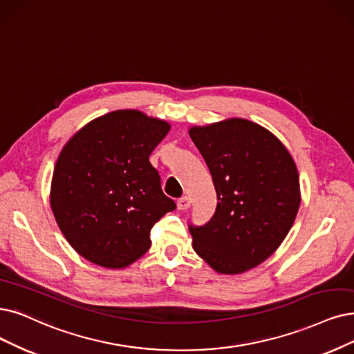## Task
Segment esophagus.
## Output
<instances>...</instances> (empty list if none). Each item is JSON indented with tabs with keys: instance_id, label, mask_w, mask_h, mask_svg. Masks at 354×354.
Listing matches in <instances>:
<instances>
[{
	"instance_id": "esophagus-1",
	"label": "esophagus",
	"mask_w": 354,
	"mask_h": 354,
	"mask_svg": "<svg viewBox=\"0 0 354 354\" xmlns=\"http://www.w3.org/2000/svg\"><path fill=\"white\" fill-rule=\"evenodd\" d=\"M177 207L180 210H187L190 207V199H189V197L187 196L180 197V199L177 201Z\"/></svg>"
}]
</instances>
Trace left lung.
Listing matches in <instances>:
<instances>
[{
  "label": "left lung",
  "instance_id": "8db88e82",
  "mask_svg": "<svg viewBox=\"0 0 354 354\" xmlns=\"http://www.w3.org/2000/svg\"><path fill=\"white\" fill-rule=\"evenodd\" d=\"M189 133L218 196L209 222L189 223L193 248L218 273L247 272L290 231L301 203L298 169L273 133L245 119L194 126Z\"/></svg>",
  "mask_w": 354,
  "mask_h": 354
}]
</instances>
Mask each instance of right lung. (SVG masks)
Masks as SVG:
<instances>
[{
	"label": "right lung",
	"mask_w": 354,
	"mask_h": 354,
	"mask_svg": "<svg viewBox=\"0 0 354 354\" xmlns=\"http://www.w3.org/2000/svg\"><path fill=\"white\" fill-rule=\"evenodd\" d=\"M169 131L164 120L118 110L84 126L56 161L50 206L84 259L122 268L151 247L149 231L176 209L149 155Z\"/></svg>",
	"instance_id": "1"
}]
</instances>
